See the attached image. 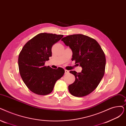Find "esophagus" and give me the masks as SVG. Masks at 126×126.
I'll list each match as a JSON object with an SVG mask.
<instances>
[{
    "instance_id": "obj_1",
    "label": "esophagus",
    "mask_w": 126,
    "mask_h": 126,
    "mask_svg": "<svg viewBox=\"0 0 126 126\" xmlns=\"http://www.w3.org/2000/svg\"><path fill=\"white\" fill-rule=\"evenodd\" d=\"M68 73H69V71L67 70H66V69H65V74H68Z\"/></svg>"
}]
</instances>
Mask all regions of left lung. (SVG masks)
<instances>
[{"label":"left lung","mask_w":126,"mask_h":126,"mask_svg":"<svg viewBox=\"0 0 126 126\" xmlns=\"http://www.w3.org/2000/svg\"><path fill=\"white\" fill-rule=\"evenodd\" d=\"M73 51L72 61L82 68L81 73L71 70L75 81L68 86L70 93L76 97H84L94 91L99 84L105 72V53L94 39L83 34H73L61 40Z\"/></svg>","instance_id":"1"}]
</instances>
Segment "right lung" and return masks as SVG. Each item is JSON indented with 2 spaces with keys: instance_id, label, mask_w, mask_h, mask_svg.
Returning <instances> with one entry per match:
<instances>
[{
  "instance_id": "add662e5",
  "label": "right lung",
  "mask_w": 126,
  "mask_h": 126,
  "mask_svg": "<svg viewBox=\"0 0 126 126\" xmlns=\"http://www.w3.org/2000/svg\"><path fill=\"white\" fill-rule=\"evenodd\" d=\"M63 35L41 33L26 43L20 52L18 63L21 78L33 93L46 95L53 91L56 81L63 76L65 70L45 66L51 57V48Z\"/></svg>"
}]
</instances>
